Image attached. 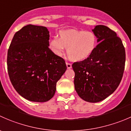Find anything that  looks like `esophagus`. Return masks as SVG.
Masks as SVG:
<instances>
[{"label": "esophagus", "instance_id": "esophagus-1", "mask_svg": "<svg viewBox=\"0 0 131 131\" xmlns=\"http://www.w3.org/2000/svg\"><path fill=\"white\" fill-rule=\"evenodd\" d=\"M66 64H67V67L68 69H70V68H72V64H71V63L67 62V63H66Z\"/></svg>", "mask_w": 131, "mask_h": 131}]
</instances>
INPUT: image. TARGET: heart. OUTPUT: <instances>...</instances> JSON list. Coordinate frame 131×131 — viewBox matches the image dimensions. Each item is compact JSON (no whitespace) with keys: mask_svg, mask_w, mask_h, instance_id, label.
<instances>
[{"mask_svg":"<svg viewBox=\"0 0 131 131\" xmlns=\"http://www.w3.org/2000/svg\"><path fill=\"white\" fill-rule=\"evenodd\" d=\"M59 39L53 37L49 40V46L54 54L61 56L64 48L67 54L73 61L86 59L92 53L96 46V37L91 31L77 30H61Z\"/></svg>","mask_w":131,"mask_h":131,"instance_id":"b5f03b06","label":"heart"}]
</instances>
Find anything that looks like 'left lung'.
<instances>
[{"instance_id":"left-lung-1","label":"left lung","mask_w":131,"mask_h":131,"mask_svg":"<svg viewBox=\"0 0 131 131\" xmlns=\"http://www.w3.org/2000/svg\"><path fill=\"white\" fill-rule=\"evenodd\" d=\"M98 44L89 57L73 63L74 85L84 101L97 103L117 89L124 74L125 51L121 38L104 25L92 30Z\"/></svg>"}]
</instances>
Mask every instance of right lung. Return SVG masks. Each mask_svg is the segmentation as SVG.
Listing matches in <instances>:
<instances>
[{"mask_svg": "<svg viewBox=\"0 0 131 131\" xmlns=\"http://www.w3.org/2000/svg\"><path fill=\"white\" fill-rule=\"evenodd\" d=\"M46 27L28 25L14 34L7 51V71L15 90L26 100L46 102L67 70L65 61L49 48Z\"/></svg>", "mask_w": 131, "mask_h": 131, "instance_id": "add662e5", "label": "right lung"}]
</instances>
